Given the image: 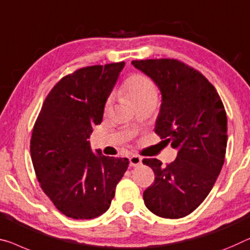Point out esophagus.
Returning <instances> with one entry per match:
<instances>
[{
  "instance_id": "34e87169",
  "label": "esophagus",
  "mask_w": 250,
  "mask_h": 250,
  "mask_svg": "<svg viewBox=\"0 0 250 250\" xmlns=\"http://www.w3.org/2000/svg\"><path fill=\"white\" fill-rule=\"evenodd\" d=\"M129 165L130 167H140L142 165V157L138 155H132L129 157Z\"/></svg>"
}]
</instances>
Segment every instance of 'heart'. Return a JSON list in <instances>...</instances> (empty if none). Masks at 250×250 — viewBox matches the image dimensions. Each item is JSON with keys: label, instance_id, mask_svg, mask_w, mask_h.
Listing matches in <instances>:
<instances>
[{"label": "heart", "instance_id": "heart-1", "mask_svg": "<svg viewBox=\"0 0 250 250\" xmlns=\"http://www.w3.org/2000/svg\"><path fill=\"white\" fill-rule=\"evenodd\" d=\"M123 91L134 105L148 98H156L157 91L155 83L148 77L142 74H133L128 76L123 83ZM110 99L106 103L108 107Z\"/></svg>", "mask_w": 250, "mask_h": 250}]
</instances>
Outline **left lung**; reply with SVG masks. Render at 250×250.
<instances>
[{"mask_svg": "<svg viewBox=\"0 0 250 250\" xmlns=\"http://www.w3.org/2000/svg\"><path fill=\"white\" fill-rule=\"evenodd\" d=\"M154 80L162 93L155 133L178 148V156L163 167L144 159L155 174L143 193L156 216L179 219L190 214L209 194L225 163L227 116L216 88L197 69L178 59L133 60Z\"/></svg>", "mask_w": 250, "mask_h": 250, "instance_id": "obj_1", "label": "left lung"}]
</instances>
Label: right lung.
<instances>
[{"instance_id":"add662e5","label":"right lung","mask_w":250,"mask_h":250,"mask_svg":"<svg viewBox=\"0 0 250 250\" xmlns=\"http://www.w3.org/2000/svg\"><path fill=\"white\" fill-rule=\"evenodd\" d=\"M125 62L79 68L61 78L44 99L30 141L41 189L72 219H93L110 207L128 167L124 157L91 152L88 138Z\"/></svg>"}]
</instances>
